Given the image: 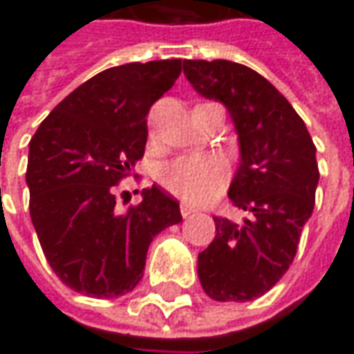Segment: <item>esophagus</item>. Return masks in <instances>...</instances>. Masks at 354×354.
Listing matches in <instances>:
<instances>
[{
  "label": "esophagus",
  "mask_w": 354,
  "mask_h": 354,
  "mask_svg": "<svg viewBox=\"0 0 354 354\" xmlns=\"http://www.w3.org/2000/svg\"><path fill=\"white\" fill-rule=\"evenodd\" d=\"M195 212H197L195 207H191V205H187V203H181V214H183V218L191 216V214H195Z\"/></svg>",
  "instance_id": "34e87169"
}]
</instances>
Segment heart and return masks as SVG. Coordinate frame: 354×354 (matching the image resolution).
Wrapping results in <instances>:
<instances>
[{"mask_svg": "<svg viewBox=\"0 0 354 354\" xmlns=\"http://www.w3.org/2000/svg\"><path fill=\"white\" fill-rule=\"evenodd\" d=\"M226 165L214 156H187L161 169V183L187 203H209L226 183Z\"/></svg>", "mask_w": 354, "mask_h": 354, "instance_id": "heart-1", "label": "heart"}]
</instances>
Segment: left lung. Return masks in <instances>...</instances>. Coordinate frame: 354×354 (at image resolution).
<instances>
[{"label":"left lung","mask_w":354,"mask_h":354,"mask_svg":"<svg viewBox=\"0 0 354 354\" xmlns=\"http://www.w3.org/2000/svg\"><path fill=\"white\" fill-rule=\"evenodd\" d=\"M201 96L226 106L240 143L228 189L242 223L212 216L216 234L198 254V279L214 301H250L272 290L295 258L315 205L319 169L304 120L279 90L244 64L185 61Z\"/></svg>","instance_id":"8db88e82"}]
</instances>
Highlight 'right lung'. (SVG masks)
Instances as JSON below:
<instances>
[{
    "instance_id": "obj_1",
    "label": "right lung",
    "mask_w": 354,
    "mask_h": 354,
    "mask_svg": "<svg viewBox=\"0 0 354 354\" xmlns=\"http://www.w3.org/2000/svg\"><path fill=\"white\" fill-rule=\"evenodd\" d=\"M179 75L181 59L102 71L55 106L29 142L31 221L53 272L75 292H131L151 240L183 221L179 203L156 185L122 214L114 195L143 157L149 108Z\"/></svg>"
}]
</instances>
